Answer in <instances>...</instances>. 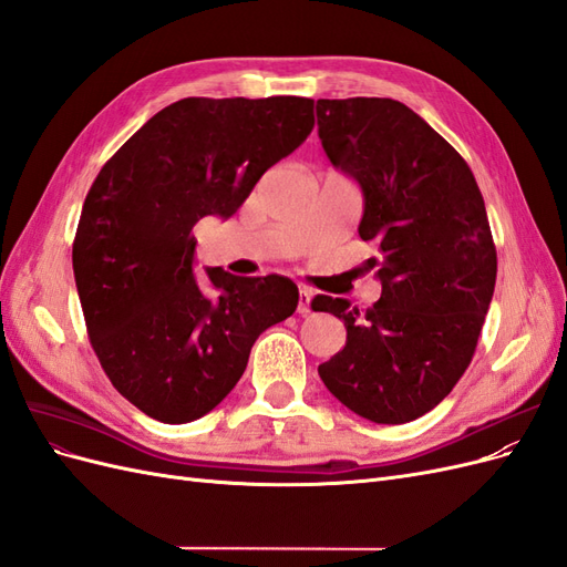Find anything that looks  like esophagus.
<instances>
[{
	"instance_id": "1",
	"label": "esophagus",
	"mask_w": 567,
	"mask_h": 567,
	"mask_svg": "<svg viewBox=\"0 0 567 567\" xmlns=\"http://www.w3.org/2000/svg\"><path fill=\"white\" fill-rule=\"evenodd\" d=\"M310 302H312V290H307V288H300L298 290V315H310L312 310H310Z\"/></svg>"
}]
</instances>
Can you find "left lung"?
I'll return each instance as SVG.
<instances>
[{
	"instance_id": "8db88e82",
	"label": "left lung",
	"mask_w": 567,
	"mask_h": 567,
	"mask_svg": "<svg viewBox=\"0 0 567 567\" xmlns=\"http://www.w3.org/2000/svg\"><path fill=\"white\" fill-rule=\"evenodd\" d=\"M319 140L359 182V236L379 257L381 300L367 312L317 296L312 310L348 329L319 364L323 385L373 423H409L435 409L468 369L496 281L483 194L458 151L392 99L317 101Z\"/></svg>"
}]
</instances>
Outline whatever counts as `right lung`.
Returning a JSON list of instances; mask_svg holds the SVG:
<instances>
[{"mask_svg": "<svg viewBox=\"0 0 567 567\" xmlns=\"http://www.w3.org/2000/svg\"><path fill=\"white\" fill-rule=\"evenodd\" d=\"M312 127V99L188 96L101 167L73 241L75 286L101 369L146 416L208 414L244 375L257 336L296 312L298 286L279 274L215 267L205 293L194 227L231 217Z\"/></svg>", "mask_w": 567, "mask_h": 567, "instance_id": "add662e5", "label": "right lung"}]
</instances>
